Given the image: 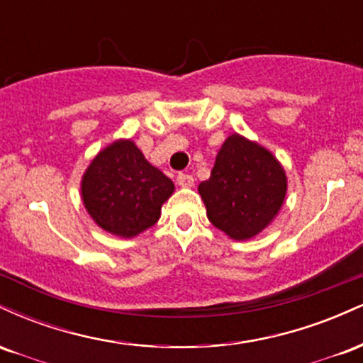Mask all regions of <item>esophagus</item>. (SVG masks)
Here are the masks:
<instances>
[{
  "instance_id": "obj_1",
  "label": "esophagus",
  "mask_w": 363,
  "mask_h": 363,
  "mask_svg": "<svg viewBox=\"0 0 363 363\" xmlns=\"http://www.w3.org/2000/svg\"><path fill=\"white\" fill-rule=\"evenodd\" d=\"M177 184L181 187H191L194 184V177L191 176V174H179Z\"/></svg>"
}]
</instances>
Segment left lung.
I'll use <instances>...</instances> for the list:
<instances>
[{
  "label": "left lung",
  "mask_w": 363,
  "mask_h": 363,
  "mask_svg": "<svg viewBox=\"0 0 363 363\" xmlns=\"http://www.w3.org/2000/svg\"><path fill=\"white\" fill-rule=\"evenodd\" d=\"M208 220L234 240H249L277 218L286 174L268 148L242 135L223 141L211 176L198 186Z\"/></svg>",
  "instance_id": "obj_1"
}]
</instances>
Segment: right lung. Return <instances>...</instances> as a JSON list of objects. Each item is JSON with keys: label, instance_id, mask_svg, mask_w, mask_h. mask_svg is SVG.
I'll return each mask as SVG.
<instances>
[{"label": "right lung", "instance_id": "1", "mask_svg": "<svg viewBox=\"0 0 363 363\" xmlns=\"http://www.w3.org/2000/svg\"><path fill=\"white\" fill-rule=\"evenodd\" d=\"M82 201L99 227L131 239L160 218L174 182L153 167L133 140H116L95 155L82 177Z\"/></svg>", "mask_w": 363, "mask_h": 363}]
</instances>
